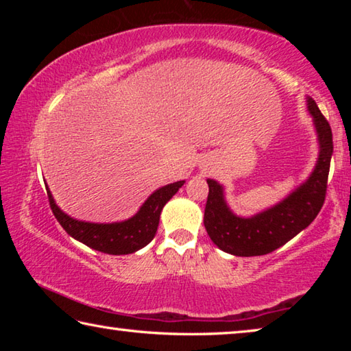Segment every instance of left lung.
I'll return each mask as SVG.
<instances>
[{"label":"left lung","mask_w":351,"mask_h":351,"mask_svg":"<svg viewBox=\"0 0 351 351\" xmlns=\"http://www.w3.org/2000/svg\"><path fill=\"white\" fill-rule=\"evenodd\" d=\"M306 102L317 130L320 153L311 176L288 198L258 215L240 218L229 210L223 187L217 181L207 180L209 195L204 226L210 240L221 251L239 257L269 254L308 228L322 209L332 154V133L316 102L311 97Z\"/></svg>","instance_id":"obj_1"}]
</instances>
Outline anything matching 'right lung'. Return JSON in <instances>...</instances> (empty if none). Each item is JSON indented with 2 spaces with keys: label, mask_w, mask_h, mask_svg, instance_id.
Instances as JSON below:
<instances>
[{
  "label": "right lung",
  "mask_w": 351,
  "mask_h": 351,
  "mask_svg": "<svg viewBox=\"0 0 351 351\" xmlns=\"http://www.w3.org/2000/svg\"><path fill=\"white\" fill-rule=\"evenodd\" d=\"M181 186H184V181H178L158 189L156 192L150 195V198L145 201L134 217L127 219V221L111 224L77 221V219L68 217L66 213L58 209L49 189H46V192L52 213L73 239L100 252L125 255L139 251L141 247L147 246L153 240L158 230L162 207L180 190Z\"/></svg>",
  "instance_id": "right-lung-1"
}]
</instances>
